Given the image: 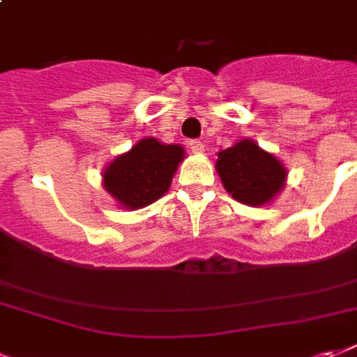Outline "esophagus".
<instances>
[{
    "label": "esophagus",
    "mask_w": 357,
    "mask_h": 357,
    "mask_svg": "<svg viewBox=\"0 0 357 357\" xmlns=\"http://www.w3.org/2000/svg\"><path fill=\"white\" fill-rule=\"evenodd\" d=\"M190 148H192V152L197 153V155H202L205 152V144L204 142H199V140H192L190 142Z\"/></svg>",
    "instance_id": "1"
}]
</instances>
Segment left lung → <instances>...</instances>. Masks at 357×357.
<instances>
[{
    "mask_svg": "<svg viewBox=\"0 0 357 357\" xmlns=\"http://www.w3.org/2000/svg\"><path fill=\"white\" fill-rule=\"evenodd\" d=\"M217 155L215 169L222 186L239 204L249 207L270 205L285 188L287 167L255 140H238Z\"/></svg>",
    "mask_w": 357,
    "mask_h": 357,
    "instance_id": "8db88e82",
    "label": "left lung"
}]
</instances>
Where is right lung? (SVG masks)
I'll return each mask as SVG.
<instances>
[{
    "instance_id": "obj_1",
    "label": "right lung",
    "mask_w": 357,
    "mask_h": 357,
    "mask_svg": "<svg viewBox=\"0 0 357 357\" xmlns=\"http://www.w3.org/2000/svg\"><path fill=\"white\" fill-rule=\"evenodd\" d=\"M184 158L186 150L181 144L144 137L104 167L102 188L121 209L148 207L165 196Z\"/></svg>"
}]
</instances>
